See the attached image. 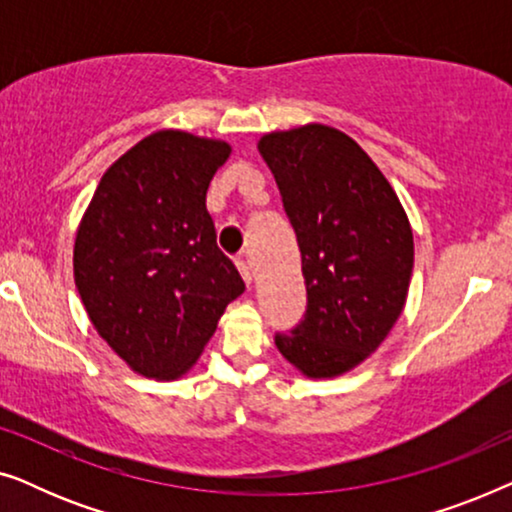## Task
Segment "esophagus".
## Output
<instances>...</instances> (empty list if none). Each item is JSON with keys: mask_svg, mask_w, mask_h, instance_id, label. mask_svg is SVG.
I'll list each match as a JSON object with an SVG mask.
<instances>
[{"mask_svg": "<svg viewBox=\"0 0 512 512\" xmlns=\"http://www.w3.org/2000/svg\"><path fill=\"white\" fill-rule=\"evenodd\" d=\"M237 268H240V272H242V277H244V282L247 284H251V265H249V261L244 256H237Z\"/></svg>", "mask_w": 512, "mask_h": 512, "instance_id": "34e87169", "label": "esophagus"}]
</instances>
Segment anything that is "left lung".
Segmentation results:
<instances>
[{"mask_svg":"<svg viewBox=\"0 0 512 512\" xmlns=\"http://www.w3.org/2000/svg\"><path fill=\"white\" fill-rule=\"evenodd\" d=\"M296 233L307 307L275 345L307 377L366 361L401 317L415 244L394 188L368 153L328 125L261 137Z\"/></svg>","mask_w":512,"mask_h":512,"instance_id":"8db88e82","label":"left lung"}]
</instances>
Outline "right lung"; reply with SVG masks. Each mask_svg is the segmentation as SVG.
Returning <instances> with one entry per match:
<instances>
[{
  "label": "right lung",
  "instance_id": "obj_1",
  "mask_svg": "<svg viewBox=\"0 0 512 512\" xmlns=\"http://www.w3.org/2000/svg\"><path fill=\"white\" fill-rule=\"evenodd\" d=\"M230 146L160 130L104 172L74 244V279L97 333L139 375L174 380L242 296L216 244L207 188Z\"/></svg>",
  "mask_w": 512,
  "mask_h": 512
}]
</instances>
